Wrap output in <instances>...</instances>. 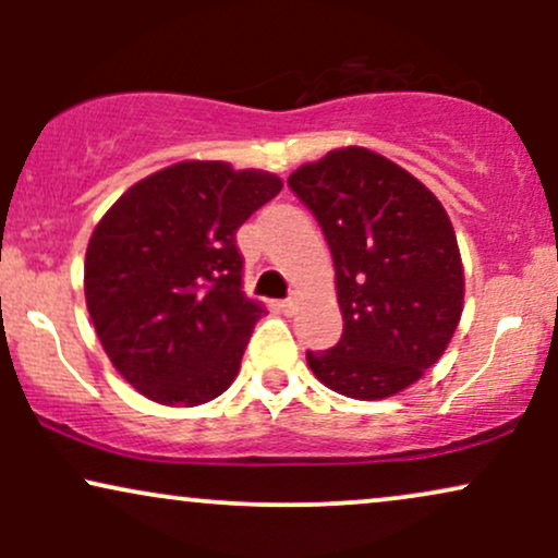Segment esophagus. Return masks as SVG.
Returning <instances> with one entry per match:
<instances>
[{
	"instance_id": "esophagus-1",
	"label": "esophagus",
	"mask_w": 558,
	"mask_h": 558,
	"mask_svg": "<svg viewBox=\"0 0 558 558\" xmlns=\"http://www.w3.org/2000/svg\"><path fill=\"white\" fill-rule=\"evenodd\" d=\"M278 306H280V312H283V315H296V310H299L296 299H283Z\"/></svg>"
}]
</instances>
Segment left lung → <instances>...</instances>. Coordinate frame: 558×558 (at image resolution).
Instances as JSON below:
<instances>
[{
    "mask_svg": "<svg viewBox=\"0 0 558 558\" xmlns=\"http://www.w3.org/2000/svg\"><path fill=\"white\" fill-rule=\"evenodd\" d=\"M288 185L323 226L343 312L341 341L306 351L312 373L360 401L414 386L444 356L464 310L462 254L444 204L364 146L301 165Z\"/></svg>",
    "mask_w": 558,
    "mask_h": 558,
    "instance_id": "8db88e82",
    "label": "left lung"
}]
</instances>
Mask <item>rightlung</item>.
<instances>
[{"instance_id": "1", "label": "right lung", "mask_w": 558, "mask_h": 558, "mask_svg": "<svg viewBox=\"0 0 558 558\" xmlns=\"http://www.w3.org/2000/svg\"><path fill=\"white\" fill-rule=\"evenodd\" d=\"M283 181L185 159L133 183L96 222L83 291L112 367L162 407L228 390L262 315L243 293L235 230Z\"/></svg>"}]
</instances>
